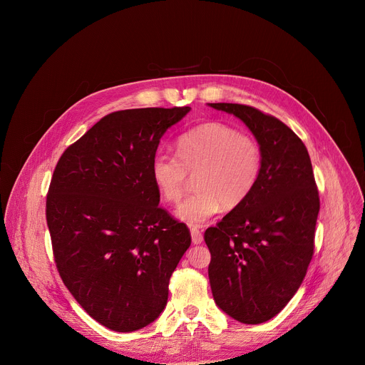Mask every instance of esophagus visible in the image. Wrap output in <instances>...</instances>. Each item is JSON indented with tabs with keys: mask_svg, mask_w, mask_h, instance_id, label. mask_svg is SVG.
Masks as SVG:
<instances>
[{
	"mask_svg": "<svg viewBox=\"0 0 365 365\" xmlns=\"http://www.w3.org/2000/svg\"><path fill=\"white\" fill-rule=\"evenodd\" d=\"M190 237H192V242H193L195 245H197V244H200V242L203 241L202 232H200L197 228H192V230H190Z\"/></svg>",
	"mask_w": 365,
	"mask_h": 365,
	"instance_id": "1",
	"label": "esophagus"
}]
</instances>
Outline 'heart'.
<instances>
[{"mask_svg": "<svg viewBox=\"0 0 365 365\" xmlns=\"http://www.w3.org/2000/svg\"><path fill=\"white\" fill-rule=\"evenodd\" d=\"M176 145L178 155L155 153L150 173L154 186L169 203L182 197L187 173H196L197 192L176 210V217L190 227L205 224L222 205L235 207L242 203L258 180L262 169L258 144L227 124L197 125L182 134Z\"/></svg>", "mask_w": 365, "mask_h": 365, "instance_id": "obj_1", "label": "heart"}]
</instances>
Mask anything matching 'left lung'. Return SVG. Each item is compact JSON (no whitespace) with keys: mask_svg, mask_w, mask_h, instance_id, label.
I'll return each instance as SVG.
<instances>
[{"mask_svg":"<svg viewBox=\"0 0 365 365\" xmlns=\"http://www.w3.org/2000/svg\"><path fill=\"white\" fill-rule=\"evenodd\" d=\"M241 120L262 151L248 197L205 231L217 306L257 325L274 318L300 287L314 254L319 195L309 153L280 120L241 103H207Z\"/></svg>","mask_w":365,"mask_h":365,"instance_id":"obj_1","label":"left lung"}]
</instances>
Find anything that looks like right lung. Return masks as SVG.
I'll return each mask as SVG.
<instances>
[{"instance_id":"add662e5","label":"right lung","mask_w":365,"mask_h":365,"mask_svg":"<svg viewBox=\"0 0 365 365\" xmlns=\"http://www.w3.org/2000/svg\"><path fill=\"white\" fill-rule=\"evenodd\" d=\"M190 107L137 108L99 120L51 178L46 218L59 274L86 314L115 332L160 317L190 232L159 206L150 168Z\"/></svg>"}]
</instances>
